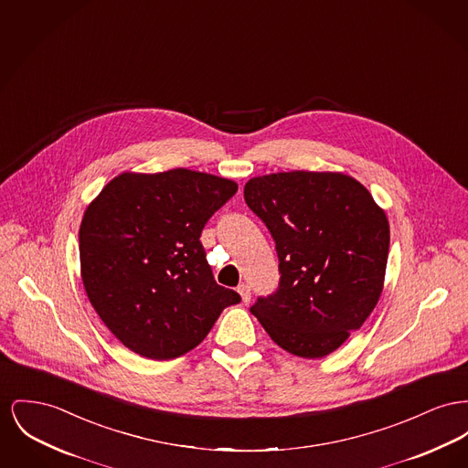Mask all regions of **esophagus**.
<instances>
[{"label": "esophagus", "mask_w": 468, "mask_h": 468, "mask_svg": "<svg viewBox=\"0 0 468 468\" xmlns=\"http://www.w3.org/2000/svg\"><path fill=\"white\" fill-rule=\"evenodd\" d=\"M237 292L240 293L242 303H248L249 301H250V288H249L248 284H240V286L237 288Z\"/></svg>", "instance_id": "34e87169"}]
</instances>
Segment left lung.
Segmentation results:
<instances>
[{
    "mask_svg": "<svg viewBox=\"0 0 468 468\" xmlns=\"http://www.w3.org/2000/svg\"><path fill=\"white\" fill-rule=\"evenodd\" d=\"M244 197L274 237L281 272L277 292L250 313L288 354L329 356L380 301L390 239L384 208L339 171L254 176Z\"/></svg>",
    "mask_w": 468,
    "mask_h": 468,
    "instance_id": "1",
    "label": "left lung"
}]
</instances>
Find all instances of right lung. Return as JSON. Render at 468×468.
<instances>
[{"label": "right lung", "instance_id": "1", "mask_svg": "<svg viewBox=\"0 0 468 468\" xmlns=\"http://www.w3.org/2000/svg\"><path fill=\"white\" fill-rule=\"evenodd\" d=\"M237 182L176 167L123 171L97 194L80 226L81 279L104 325L154 360L196 348L240 295L219 286L201 229Z\"/></svg>", "mask_w": 468, "mask_h": 468}]
</instances>
